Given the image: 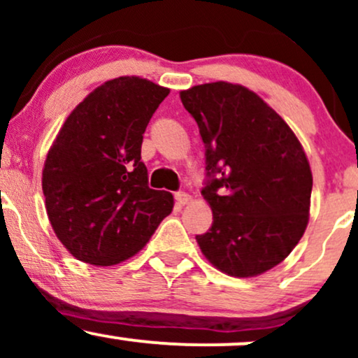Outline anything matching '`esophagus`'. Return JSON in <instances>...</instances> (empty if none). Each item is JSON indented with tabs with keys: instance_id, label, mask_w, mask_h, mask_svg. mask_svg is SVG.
Listing matches in <instances>:
<instances>
[{
	"instance_id": "esophagus-1",
	"label": "esophagus",
	"mask_w": 358,
	"mask_h": 358,
	"mask_svg": "<svg viewBox=\"0 0 358 358\" xmlns=\"http://www.w3.org/2000/svg\"><path fill=\"white\" fill-rule=\"evenodd\" d=\"M192 200V196L185 192H176L175 193V202L178 205H187Z\"/></svg>"
}]
</instances>
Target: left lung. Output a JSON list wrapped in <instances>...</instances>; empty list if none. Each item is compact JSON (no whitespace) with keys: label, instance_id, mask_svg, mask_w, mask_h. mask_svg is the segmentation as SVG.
<instances>
[{"label":"left lung","instance_id":"obj_1","mask_svg":"<svg viewBox=\"0 0 358 358\" xmlns=\"http://www.w3.org/2000/svg\"><path fill=\"white\" fill-rule=\"evenodd\" d=\"M205 145L203 199L213 222L195 239L222 273L252 278L294 249L305 234L313 188L298 138L252 90L229 82L180 92Z\"/></svg>","mask_w":358,"mask_h":358}]
</instances>
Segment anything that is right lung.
<instances>
[{
    "mask_svg": "<svg viewBox=\"0 0 358 358\" xmlns=\"http://www.w3.org/2000/svg\"><path fill=\"white\" fill-rule=\"evenodd\" d=\"M170 89L117 77L90 92L47 155L42 188L57 237L79 261L110 266L134 256L170 215L173 195L148 187L141 145Z\"/></svg>",
    "mask_w": 358,
    "mask_h": 358,
    "instance_id": "add662e5",
    "label": "right lung"
}]
</instances>
